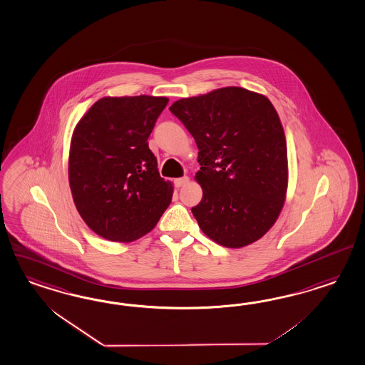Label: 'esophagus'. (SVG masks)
<instances>
[{
    "label": "esophagus",
    "mask_w": 365,
    "mask_h": 365,
    "mask_svg": "<svg viewBox=\"0 0 365 365\" xmlns=\"http://www.w3.org/2000/svg\"><path fill=\"white\" fill-rule=\"evenodd\" d=\"M187 181H189V178H187V176H184V178H176V180H175V187H184V185H187Z\"/></svg>",
    "instance_id": "1"
}]
</instances>
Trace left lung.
I'll return each mask as SVG.
<instances>
[{"mask_svg":"<svg viewBox=\"0 0 365 365\" xmlns=\"http://www.w3.org/2000/svg\"><path fill=\"white\" fill-rule=\"evenodd\" d=\"M169 110L198 148L202 198L192 213L220 245L262 237L282 212L288 185L287 141L271 101L244 88L181 98Z\"/></svg>","mask_w":365,"mask_h":365,"instance_id":"obj_1","label":"left lung"}]
</instances>
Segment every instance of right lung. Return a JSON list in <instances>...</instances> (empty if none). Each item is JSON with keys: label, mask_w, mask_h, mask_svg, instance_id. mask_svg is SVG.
<instances>
[{"label": "right lung", "mask_w": 365, "mask_h": 365, "mask_svg": "<svg viewBox=\"0 0 365 365\" xmlns=\"http://www.w3.org/2000/svg\"><path fill=\"white\" fill-rule=\"evenodd\" d=\"M167 97H105L74 129L69 184L86 225L110 241L129 242L156 227L173 187L160 176L148 145Z\"/></svg>", "instance_id": "obj_1"}]
</instances>
